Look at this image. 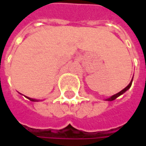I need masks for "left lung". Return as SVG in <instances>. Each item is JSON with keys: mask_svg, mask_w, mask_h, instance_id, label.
<instances>
[{"mask_svg": "<svg viewBox=\"0 0 146 146\" xmlns=\"http://www.w3.org/2000/svg\"><path fill=\"white\" fill-rule=\"evenodd\" d=\"M132 80H131V82L129 83V84L125 88H123L122 91H120L119 93H116V94H115V95H113V96H111L110 98H107V99H106V101H109V102H110V101H114L115 99H116V98H118V97H119L120 95H122L123 93H124L125 92H126L127 90H128L129 88H130V87H131V85H132Z\"/></svg>", "mask_w": 146, "mask_h": 146, "instance_id": "1", "label": "left lung"}]
</instances>
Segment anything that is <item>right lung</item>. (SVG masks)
<instances>
[{"mask_svg": "<svg viewBox=\"0 0 146 146\" xmlns=\"http://www.w3.org/2000/svg\"><path fill=\"white\" fill-rule=\"evenodd\" d=\"M27 98H28L30 101H31V102H39V100H36V99H33V98H27V97H26Z\"/></svg>", "mask_w": 146, "mask_h": 146, "instance_id": "obj_1", "label": "right lung"}]
</instances>
